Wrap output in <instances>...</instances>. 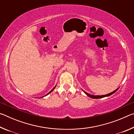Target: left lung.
<instances>
[{"label": "left lung", "mask_w": 134, "mask_h": 134, "mask_svg": "<svg viewBox=\"0 0 134 134\" xmlns=\"http://www.w3.org/2000/svg\"><path fill=\"white\" fill-rule=\"evenodd\" d=\"M118 89H119V88H118ZM118 89H117L116 90H115V91L111 92V93H109V94H108L102 95V96H94V95H92V94H89V93H86V92H85V91H84V92H85V93H86V94H87L88 96L90 97H91V98H93V99H99V98H102V97H106V96H110V95L116 92L117 91V90H118Z\"/></svg>", "instance_id": "left-lung-1"}]
</instances>
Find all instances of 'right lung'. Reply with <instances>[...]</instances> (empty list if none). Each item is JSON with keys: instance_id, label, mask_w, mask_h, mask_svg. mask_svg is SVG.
Segmentation results:
<instances>
[{"instance_id": "1", "label": "right lung", "mask_w": 134, "mask_h": 134, "mask_svg": "<svg viewBox=\"0 0 134 134\" xmlns=\"http://www.w3.org/2000/svg\"><path fill=\"white\" fill-rule=\"evenodd\" d=\"M55 87H54V88H53V89H52V90H51V91H50V92H49V93H48V94H46V95H45V96H47V94H49V93H51V92H52V91H53V90H54V88H55ZM43 97H44V96H43Z\"/></svg>"}]
</instances>
